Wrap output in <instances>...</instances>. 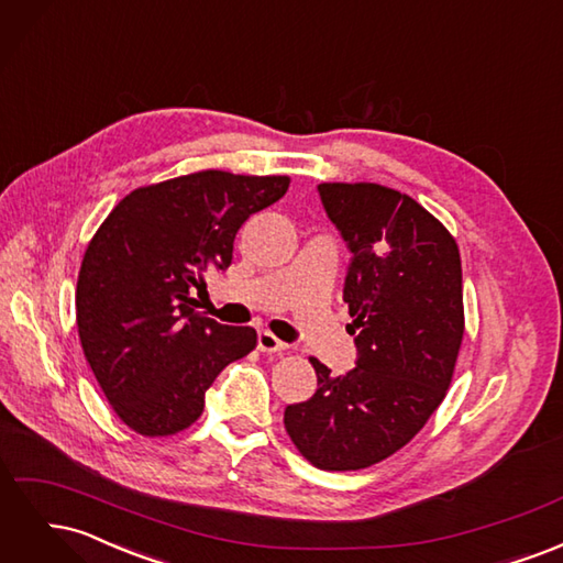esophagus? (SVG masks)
<instances>
[{"label": "esophagus", "instance_id": "esophagus-1", "mask_svg": "<svg viewBox=\"0 0 563 563\" xmlns=\"http://www.w3.org/2000/svg\"><path fill=\"white\" fill-rule=\"evenodd\" d=\"M258 350L265 352V354H282L286 350V343H282V340L275 333L261 331L258 333Z\"/></svg>", "mask_w": 563, "mask_h": 563}]
</instances>
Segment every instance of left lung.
Wrapping results in <instances>:
<instances>
[{"instance_id": "8db88e82", "label": "left lung", "mask_w": 563, "mask_h": 563, "mask_svg": "<svg viewBox=\"0 0 563 563\" xmlns=\"http://www.w3.org/2000/svg\"><path fill=\"white\" fill-rule=\"evenodd\" d=\"M352 251L343 298L360 360L347 376L314 356L312 399L284 428L319 470L347 472L404 449L444 401L465 333L463 265L453 234L416 199L378 183H321Z\"/></svg>"}]
</instances>
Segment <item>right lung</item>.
Here are the masks:
<instances>
[{
  "label": "right lung",
  "instance_id": "obj_1",
  "mask_svg": "<svg viewBox=\"0 0 563 563\" xmlns=\"http://www.w3.org/2000/svg\"><path fill=\"white\" fill-rule=\"evenodd\" d=\"M288 183L207 168L139 187L96 230L77 279V329L100 389L133 432L190 428L218 373L255 350L251 327L197 312L192 288L207 269L230 267L236 232Z\"/></svg>",
  "mask_w": 563,
  "mask_h": 563
}]
</instances>
